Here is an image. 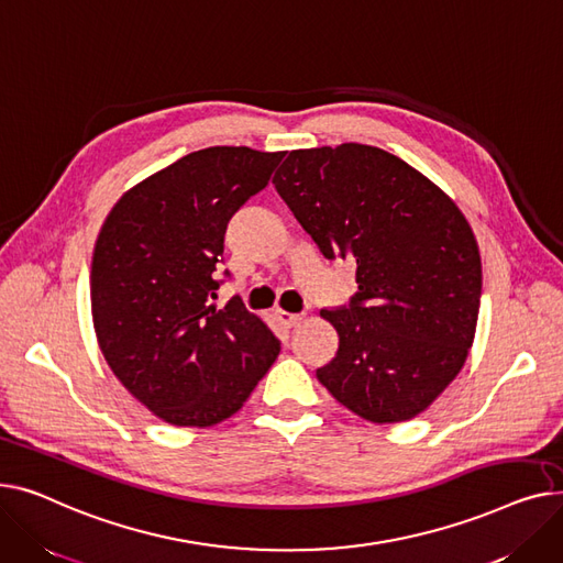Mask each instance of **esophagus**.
<instances>
[{
  "label": "esophagus",
  "instance_id": "34e87169",
  "mask_svg": "<svg viewBox=\"0 0 563 563\" xmlns=\"http://www.w3.org/2000/svg\"><path fill=\"white\" fill-rule=\"evenodd\" d=\"M275 316H277V320H279L284 327H292V324H297V322L302 320V313H288V311H282V309H277Z\"/></svg>",
  "mask_w": 563,
  "mask_h": 563
}]
</instances>
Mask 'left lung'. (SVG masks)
Listing matches in <instances>:
<instances>
[{
	"mask_svg": "<svg viewBox=\"0 0 563 563\" xmlns=\"http://www.w3.org/2000/svg\"><path fill=\"white\" fill-rule=\"evenodd\" d=\"M273 184L324 258L356 261L350 305L320 311L339 334L320 384L371 422L411 420L464 368L475 339L482 258L468 220L371 145L295 150Z\"/></svg>",
	"mask_w": 563,
	"mask_h": 563,
	"instance_id": "left-lung-1",
	"label": "left lung"
}]
</instances>
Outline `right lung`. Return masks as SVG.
I'll return each instance as SVG.
<instances>
[{"mask_svg":"<svg viewBox=\"0 0 563 563\" xmlns=\"http://www.w3.org/2000/svg\"><path fill=\"white\" fill-rule=\"evenodd\" d=\"M284 152L207 147L126 190L92 252L90 307L113 375L161 420L234 416L279 354L241 297L211 305L229 220L268 186Z\"/></svg>","mask_w":563,"mask_h":563,"instance_id":"right-lung-1","label":"right lung"}]
</instances>
